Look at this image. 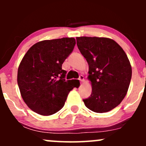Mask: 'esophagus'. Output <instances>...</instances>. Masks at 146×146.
<instances>
[{
    "label": "esophagus",
    "mask_w": 146,
    "mask_h": 146,
    "mask_svg": "<svg viewBox=\"0 0 146 146\" xmlns=\"http://www.w3.org/2000/svg\"><path fill=\"white\" fill-rule=\"evenodd\" d=\"M79 80L81 82H83L84 80V76L82 75H80V77H79Z\"/></svg>",
    "instance_id": "obj_1"
}]
</instances>
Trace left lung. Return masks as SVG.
<instances>
[{"label":"left lung","instance_id":"1","mask_svg":"<svg viewBox=\"0 0 146 146\" xmlns=\"http://www.w3.org/2000/svg\"><path fill=\"white\" fill-rule=\"evenodd\" d=\"M77 45L88 64L92 93L83 100L88 109L106 113L121 103L128 91L132 68L126 54L113 40L78 37Z\"/></svg>","mask_w":146,"mask_h":146}]
</instances>
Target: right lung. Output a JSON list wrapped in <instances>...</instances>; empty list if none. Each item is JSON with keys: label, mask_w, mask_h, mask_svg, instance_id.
<instances>
[{"label": "right lung", "mask_w": 146, "mask_h": 146, "mask_svg": "<svg viewBox=\"0 0 146 146\" xmlns=\"http://www.w3.org/2000/svg\"><path fill=\"white\" fill-rule=\"evenodd\" d=\"M75 43L73 38L40 41L23 57L18 70V84L24 102L35 113L51 115L58 112L69 92L77 87L75 80H65L66 71L62 68Z\"/></svg>", "instance_id": "add662e5"}]
</instances>
